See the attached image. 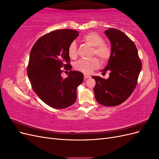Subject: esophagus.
Here are the masks:
<instances>
[{
    "mask_svg": "<svg viewBox=\"0 0 159 159\" xmlns=\"http://www.w3.org/2000/svg\"><path fill=\"white\" fill-rule=\"evenodd\" d=\"M90 75H87V74H84V79L85 80H86V79H88V78H90Z\"/></svg>",
    "mask_w": 159,
    "mask_h": 159,
    "instance_id": "esophagus-1",
    "label": "esophagus"
}]
</instances>
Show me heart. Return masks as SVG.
Masks as SVG:
<instances>
[{
  "label": "heart",
  "mask_w": 159,
  "mask_h": 159,
  "mask_svg": "<svg viewBox=\"0 0 159 159\" xmlns=\"http://www.w3.org/2000/svg\"><path fill=\"white\" fill-rule=\"evenodd\" d=\"M82 40L93 48V54L98 56L102 62H106L111 56V48L103 44V40L99 34L94 32H89L82 37ZM68 55L71 58H75L77 56V47L75 42H71L68 48ZM99 60L93 57L89 60H80L74 64V68L84 74H90L93 70L99 66Z\"/></svg>",
  "instance_id": "b5f03b06"
}]
</instances>
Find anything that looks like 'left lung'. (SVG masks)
<instances>
[{"label": "left lung", "instance_id": "8db88e82", "mask_svg": "<svg viewBox=\"0 0 159 159\" xmlns=\"http://www.w3.org/2000/svg\"><path fill=\"white\" fill-rule=\"evenodd\" d=\"M111 42V56L102 70L109 72V78L92 76L95 80V98L105 106H116L127 100L136 87L142 64L136 46L125 34L114 28L105 30Z\"/></svg>", "mask_w": 159, "mask_h": 159}]
</instances>
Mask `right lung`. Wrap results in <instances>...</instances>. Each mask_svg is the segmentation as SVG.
Returning a JSON list of instances; mask_svg holds the SVG:
<instances>
[{"label": "right lung", "mask_w": 159, "mask_h": 159, "mask_svg": "<svg viewBox=\"0 0 159 159\" xmlns=\"http://www.w3.org/2000/svg\"><path fill=\"white\" fill-rule=\"evenodd\" d=\"M79 36L71 29H61L46 34L38 39L30 51L27 74L33 90L50 107L64 109L73 105L77 88L82 83L84 74L72 71L68 48ZM70 70L63 79L62 68Z\"/></svg>", "instance_id": "obj_1"}]
</instances>
